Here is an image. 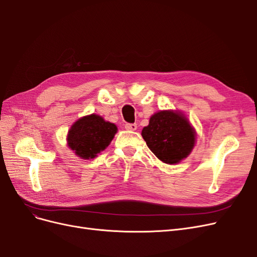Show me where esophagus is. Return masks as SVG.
I'll return each mask as SVG.
<instances>
[{
	"label": "esophagus",
	"instance_id": "obj_1",
	"mask_svg": "<svg viewBox=\"0 0 257 257\" xmlns=\"http://www.w3.org/2000/svg\"><path fill=\"white\" fill-rule=\"evenodd\" d=\"M125 128L127 131H136L137 130V124L136 123H126Z\"/></svg>",
	"mask_w": 257,
	"mask_h": 257
}]
</instances>
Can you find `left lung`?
<instances>
[{"instance_id": "8db88e82", "label": "left lung", "mask_w": 257, "mask_h": 257, "mask_svg": "<svg viewBox=\"0 0 257 257\" xmlns=\"http://www.w3.org/2000/svg\"><path fill=\"white\" fill-rule=\"evenodd\" d=\"M142 136L155 157L169 165L188 158L196 142L195 130L180 110L155 112Z\"/></svg>"}]
</instances>
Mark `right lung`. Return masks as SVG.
Listing matches in <instances>:
<instances>
[{
    "label": "right lung",
    "instance_id": "right-lung-1",
    "mask_svg": "<svg viewBox=\"0 0 257 257\" xmlns=\"http://www.w3.org/2000/svg\"><path fill=\"white\" fill-rule=\"evenodd\" d=\"M118 127L115 124L105 121L103 116L92 113L79 118L67 133V146L77 157L92 160L110 145Z\"/></svg>",
    "mask_w": 257,
    "mask_h": 257
}]
</instances>
